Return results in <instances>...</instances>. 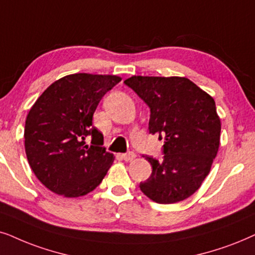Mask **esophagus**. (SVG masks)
I'll return each instance as SVG.
<instances>
[{
    "instance_id": "34e87169",
    "label": "esophagus",
    "mask_w": 255,
    "mask_h": 255,
    "mask_svg": "<svg viewBox=\"0 0 255 255\" xmlns=\"http://www.w3.org/2000/svg\"><path fill=\"white\" fill-rule=\"evenodd\" d=\"M121 157H122V159H125V161H131V159L135 158V154L134 152L129 151V152H127V154H122Z\"/></svg>"
}]
</instances>
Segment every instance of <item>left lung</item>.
Masks as SVG:
<instances>
[{
    "label": "left lung",
    "instance_id": "obj_1",
    "mask_svg": "<svg viewBox=\"0 0 255 255\" xmlns=\"http://www.w3.org/2000/svg\"><path fill=\"white\" fill-rule=\"evenodd\" d=\"M125 84L150 108L149 133L164 138L162 159L144 156L152 172L141 191L159 204L184 201L201 188L218 152L215 100L185 77L133 76Z\"/></svg>",
    "mask_w": 255,
    "mask_h": 255
}]
</instances>
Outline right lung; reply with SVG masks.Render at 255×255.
<instances>
[{
  "label": "right lung",
  "instance_id": "right-lung-1",
  "mask_svg": "<svg viewBox=\"0 0 255 255\" xmlns=\"http://www.w3.org/2000/svg\"><path fill=\"white\" fill-rule=\"evenodd\" d=\"M120 81L111 74H69L51 84L30 108L26 158L52 192L67 198L85 196L106 176L114 156L101 147L104 136L92 119L103 97Z\"/></svg>",
  "mask_w": 255,
  "mask_h": 255
}]
</instances>
